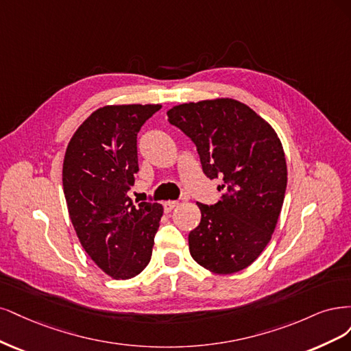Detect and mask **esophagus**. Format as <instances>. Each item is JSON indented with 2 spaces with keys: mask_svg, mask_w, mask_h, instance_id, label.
I'll use <instances>...</instances> for the list:
<instances>
[{
  "mask_svg": "<svg viewBox=\"0 0 351 351\" xmlns=\"http://www.w3.org/2000/svg\"><path fill=\"white\" fill-rule=\"evenodd\" d=\"M178 206H179V202H178V201H166L165 204H163V207H165V211H166V213H171V211H172V210H175Z\"/></svg>",
  "mask_w": 351,
  "mask_h": 351,
  "instance_id": "1",
  "label": "esophagus"
}]
</instances>
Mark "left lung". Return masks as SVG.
I'll return each mask as SVG.
<instances>
[{"instance_id": "obj_1", "label": "left lung", "mask_w": 351, "mask_h": 351, "mask_svg": "<svg viewBox=\"0 0 351 351\" xmlns=\"http://www.w3.org/2000/svg\"><path fill=\"white\" fill-rule=\"evenodd\" d=\"M166 114L195 143L207 178L223 179L217 204L197 202L201 221L188 236L191 256L214 274L242 271L271 241L285 201L287 165L278 135L230 97L189 101Z\"/></svg>"}]
</instances>
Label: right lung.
I'll list each match as a JSON object with an SVG mask.
<instances>
[{
    "mask_svg": "<svg viewBox=\"0 0 351 351\" xmlns=\"http://www.w3.org/2000/svg\"><path fill=\"white\" fill-rule=\"evenodd\" d=\"M162 105H106L77 128L66 145L62 186L78 241L115 280L138 276L150 263L163 216L157 202L128 197L138 172L137 134Z\"/></svg>",
    "mask_w": 351,
    "mask_h": 351,
    "instance_id": "add662e5",
    "label": "right lung"
}]
</instances>
